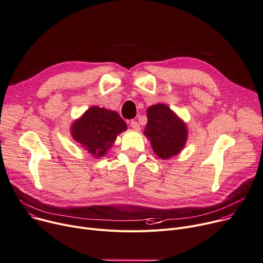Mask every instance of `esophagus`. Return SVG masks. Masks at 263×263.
<instances>
[{"mask_svg":"<svg viewBox=\"0 0 263 263\" xmlns=\"http://www.w3.org/2000/svg\"><path fill=\"white\" fill-rule=\"evenodd\" d=\"M130 126L136 130H140V124L137 122V121H134V120L130 121Z\"/></svg>","mask_w":263,"mask_h":263,"instance_id":"34e87169","label":"esophagus"}]
</instances>
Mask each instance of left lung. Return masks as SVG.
Wrapping results in <instances>:
<instances>
[{
  "label": "left lung",
  "mask_w": 263,
  "mask_h": 263,
  "mask_svg": "<svg viewBox=\"0 0 263 263\" xmlns=\"http://www.w3.org/2000/svg\"><path fill=\"white\" fill-rule=\"evenodd\" d=\"M144 135L151 141L155 154L165 160L183 149L187 140V128L170 107L158 103L147 109Z\"/></svg>",
  "instance_id": "obj_1"
}]
</instances>
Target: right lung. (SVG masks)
I'll list each match as a JSON object with an SVG mask.
<instances>
[{
	"label": "right lung",
	"mask_w": 263,
	"mask_h": 263,
	"mask_svg": "<svg viewBox=\"0 0 263 263\" xmlns=\"http://www.w3.org/2000/svg\"><path fill=\"white\" fill-rule=\"evenodd\" d=\"M126 128V123L118 112L92 106L74 121L71 136L93 157H103L117 136Z\"/></svg>",
	"instance_id": "add662e5"
}]
</instances>
